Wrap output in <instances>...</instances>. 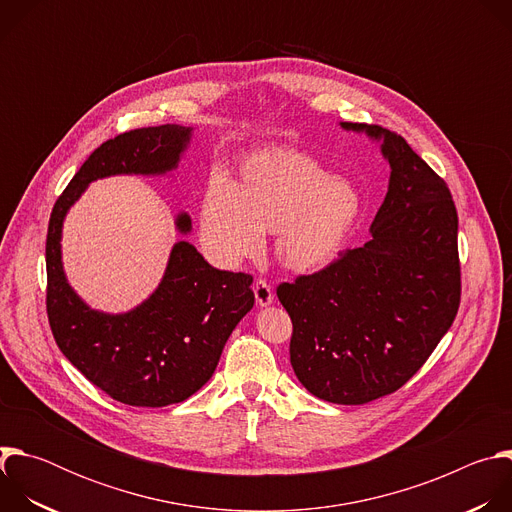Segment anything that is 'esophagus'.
Instances as JSON below:
<instances>
[{
  "label": "esophagus",
  "mask_w": 512,
  "mask_h": 512,
  "mask_svg": "<svg viewBox=\"0 0 512 512\" xmlns=\"http://www.w3.org/2000/svg\"><path fill=\"white\" fill-rule=\"evenodd\" d=\"M253 291H255V300L261 308H267L273 304V289L271 285L265 281V279H257L255 285H253Z\"/></svg>",
  "instance_id": "esophagus-1"
}]
</instances>
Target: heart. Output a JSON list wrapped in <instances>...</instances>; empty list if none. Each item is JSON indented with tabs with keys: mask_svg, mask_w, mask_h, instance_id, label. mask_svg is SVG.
Segmentation results:
<instances>
[{
	"mask_svg": "<svg viewBox=\"0 0 512 512\" xmlns=\"http://www.w3.org/2000/svg\"><path fill=\"white\" fill-rule=\"evenodd\" d=\"M362 212L358 188L308 154L273 148L251 154L229 184L208 182L198 214L204 251L223 265H239L275 235V257L294 273H314L338 259Z\"/></svg>",
	"mask_w": 512,
	"mask_h": 512,
	"instance_id": "heart-1",
	"label": "heart"
}]
</instances>
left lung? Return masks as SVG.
<instances>
[{
  "mask_svg": "<svg viewBox=\"0 0 512 512\" xmlns=\"http://www.w3.org/2000/svg\"><path fill=\"white\" fill-rule=\"evenodd\" d=\"M381 143L391 176L362 247L281 283L294 334L289 360L318 399L362 405L403 387L450 330L460 306L458 212L446 182L379 125L340 123Z\"/></svg>",
  "mask_w": 512,
  "mask_h": 512,
  "instance_id": "1",
  "label": "left lung"
}]
</instances>
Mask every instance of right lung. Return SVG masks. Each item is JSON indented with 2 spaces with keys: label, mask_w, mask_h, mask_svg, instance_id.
Returning a JSON list of instances; mask_svg holds the SVG:
<instances>
[{
  "label": "right lung",
  "mask_w": 512,
  "mask_h": 512,
  "mask_svg": "<svg viewBox=\"0 0 512 512\" xmlns=\"http://www.w3.org/2000/svg\"><path fill=\"white\" fill-rule=\"evenodd\" d=\"M194 127L176 123L121 133L89 156L56 200L46 237V310L62 354L101 391L133 407H164L194 395L255 304L253 277L214 269L178 241L160 285L129 312L93 310L70 287L62 265L64 218L91 182L109 176H166L178 168ZM188 235L192 221L176 216Z\"/></svg>",
  "instance_id": "right-lung-1"
}]
</instances>
